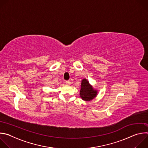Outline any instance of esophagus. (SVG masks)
Here are the masks:
<instances>
[{"instance_id": "1", "label": "esophagus", "mask_w": 148, "mask_h": 148, "mask_svg": "<svg viewBox=\"0 0 148 148\" xmlns=\"http://www.w3.org/2000/svg\"><path fill=\"white\" fill-rule=\"evenodd\" d=\"M66 83L67 84V85H70V81L69 80H66Z\"/></svg>"}]
</instances>
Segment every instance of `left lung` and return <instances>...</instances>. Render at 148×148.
<instances>
[{"mask_svg": "<svg viewBox=\"0 0 148 148\" xmlns=\"http://www.w3.org/2000/svg\"><path fill=\"white\" fill-rule=\"evenodd\" d=\"M97 94V91L94 90L89 82L86 79H83L81 82L79 95L83 100L90 101L94 99Z\"/></svg>", "mask_w": 148, "mask_h": 148, "instance_id": "1", "label": "left lung"}]
</instances>
